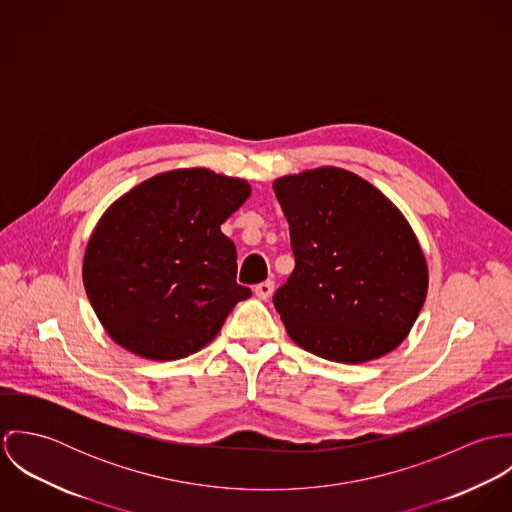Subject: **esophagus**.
Here are the masks:
<instances>
[{"label":"esophagus","instance_id":"esophagus-1","mask_svg":"<svg viewBox=\"0 0 512 512\" xmlns=\"http://www.w3.org/2000/svg\"><path fill=\"white\" fill-rule=\"evenodd\" d=\"M254 292H256V295H258L260 299H268V297L274 293V282H272V280H266V282L258 284V286L254 288Z\"/></svg>","mask_w":512,"mask_h":512}]
</instances>
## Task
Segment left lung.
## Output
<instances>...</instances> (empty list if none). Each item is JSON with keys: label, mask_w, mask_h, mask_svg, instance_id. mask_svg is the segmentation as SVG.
I'll return each mask as SVG.
<instances>
[{"label": "left lung", "mask_w": 512, "mask_h": 512, "mask_svg": "<svg viewBox=\"0 0 512 512\" xmlns=\"http://www.w3.org/2000/svg\"><path fill=\"white\" fill-rule=\"evenodd\" d=\"M295 268L274 295L288 335L335 363L396 349L428 293V264L404 215L363 177L317 167L274 181Z\"/></svg>", "instance_id": "obj_1"}]
</instances>
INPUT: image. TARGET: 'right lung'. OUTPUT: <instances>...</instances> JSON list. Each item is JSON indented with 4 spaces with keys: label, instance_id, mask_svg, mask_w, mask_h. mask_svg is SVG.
I'll list each match as a JSON object with an SVG mask.
<instances>
[{
    "label": "right lung",
    "instance_id": "add662e5",
    "mask_svg": "<svg viewBox=\"0 0 512 512\" xmlns=\"http://www.w3.org/2000/svg\"><path fill=\"white\" fill-rule=\"evenodd\" d=\"M250 185L215 171L159 173L98 220L82 282L106 333L149 361L185 359L209 345L252 292L236 284V246L220 224Z\"/></svg>",
    "mask_w": 512,
    "mask_h": 512
}]
</instances>
